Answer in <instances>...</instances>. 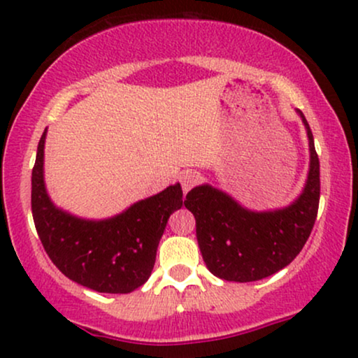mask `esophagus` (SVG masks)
Instances as JSON below:
<instances>
[{
    "label": "esophagus",
    "mask_w": 358,
    "mask_h": 358,
    "mask_svg": "<svg viewBox=\"0 0 358 358\" xmlns=\"http://www.w3.org/2000/svg\"><path fill=\"white\" fill-rule=\"evenodd\" d=\"M180 183H182L183 193L190 192L192 188L199 183V173H195V171H183V173L180 175Z\"/></svg>",
    "instance_id": "34e87169"
}]
</instances>
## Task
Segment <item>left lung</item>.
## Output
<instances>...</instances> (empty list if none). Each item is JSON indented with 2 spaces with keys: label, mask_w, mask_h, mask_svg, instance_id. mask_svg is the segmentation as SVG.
<instances>
[{
  "label": "left lung",
  "mask_w": 358,
  "mask_h": 358,
  "mask_svg": "<svg viewBox=\"0 0 358 358\" xmlns=\"http://www.w3.org/2000/svg\"><path fill=\"white\" fill-rule=\"evenodd\" d=\"M305 124L310 168L305 187L289 205L250 210L224 190L203 183L187 193L185 207L196 222V241L213 276L225 281H259L286 268L306 244L320 203V162L313 134Z\"/></svg>",
  "instance_id": "obj_1"
}]
</instances>
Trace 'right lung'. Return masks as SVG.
I'll return each mask as SVG.
<instances>
[{"label":"right lung","mask_w":358,"mask_h":358,"mask_svg":"<svg viewBox=\"0 0 358 358\" xmlns=\"http://www.w3.org/2000/svg\"><path fill=\"white\" fill-rule=\"evenodd\" d=\"M42 134L31 171V213L48 257L69 279L97 293L126 294L148 281L159 239L182 208L180 183L133 203L109 219H82L57 207L45 187Z\"/></svg>","instance_id":"right-lung-1"}]
</instances>
